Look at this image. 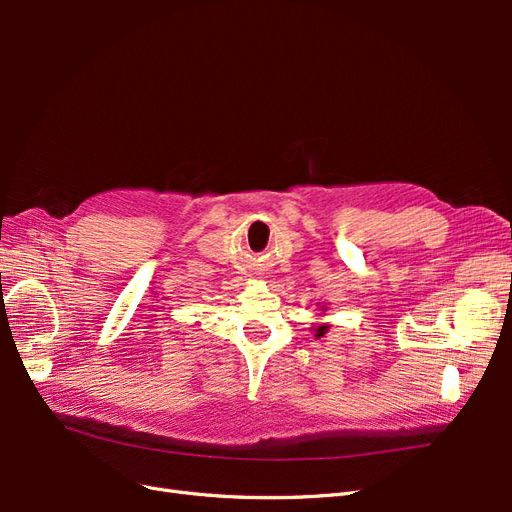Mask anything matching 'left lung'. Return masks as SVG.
I'll return each mask as SVG.
<instances>
[{
  "label": "left lung",
  "instance_id": "8db88e82",
  "mask_svg": "<svg viewBox=\"0 0 512 512\" xmlns=\"http://www.w3.org/2000/svg\"><path fill=\"white\" fill-rule=\"evenodd\" d=\"M314 331H316V337H324V333L329 331V324H318V329Z\"/></svg>",
  "mask_w": 512,
  "mask_h": 512
}]
</instances>
